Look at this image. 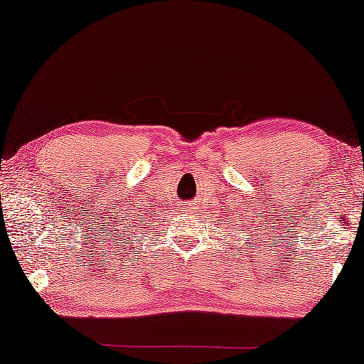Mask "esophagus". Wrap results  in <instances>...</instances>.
I'll return each instance as SVG.
<instances>
[{"instance_id": "1", "label": "esophagus", "mask_w": 364, "mask_h": 364, "mask_svg": "<svg viewBox=\"0 0 364 364\" xmlns=\"http://www.w3.org/2000/svg\"><path fill=\"white\" fill-rule=\"evenodd\" d=\"M192 208H191V203H186V205H183V212H191Z\"/></svg>"}]
</instances>
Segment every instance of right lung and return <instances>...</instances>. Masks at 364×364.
Returning <instances> with one entry per match:
<instances>
[{"label": "right lung", "instance_id": "1", "mask_svg": "<svg viewBox=\"0 0 364 364\" xmlns=\"http://www.w3.org/2000/svg\"><path fill=\"white\" fill-rule=\"evenodd\" d=\"M131 210H132V208H131ZM131 220H132V222H127V227H129V228H131V227H136V225H134V223H136V217L131 218Z\"/></svg>", "mask_w": 364, "mask_h": 364}]
</instances>
